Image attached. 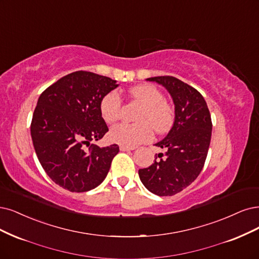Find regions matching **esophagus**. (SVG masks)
I'll use <instances>...</instances> for the list:
<instances>
[{
    "instance_id": "obj_1",
    "label": "esophagus",
    "mask_w": 259,
    "mask_h": 259,
    "mask_svg": "<svg viewBox=\"0 0 259 259\" xmlns=\"http://www.w3.org/2000/svg\"><path fill=\"white\" fill-rule=\"evenodd\" d=\"M135 149H136V147H128V146H123V145L120 146L121 151H131V150H135Z\"/></svg>"
}]
</instances>
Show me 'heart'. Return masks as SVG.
I'll list each match as a JSON object with an SVG mask.
<instances>
[{
    "label": "heart",
    "instance_id": "1",
    "mask_svg": "<svg viewBox=\"0 0 259 259\" xmlns=\"http://www.w3.org/2000/svg\"><path fill=\"white\" fill-rule=\"evenodd\" d=\"M132 99L142 105L136 121L138 123H120L109 133L110 139L117 144L134 147L148 141L156 134H164L171 128L175 122V107L165 100L163 92L153 84H140L128 91ZM121 97L115 91L107 93L100 103V111L106 123H114L120 117Z\"/></svg>",
    "mask_w": 259,
    "mask_h": 259
}]
</instances>
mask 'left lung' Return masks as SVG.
<instances>
[{"mask_svg": "<svg viewBox=\"0 0 259 259\" xmlns=\"http://www.w3.org/2000/svg\"><path fill=\"white\" fill-rule=\"evenodd\" d=\"M147 80L167 89L176 117L168 135L155 144L166 153H159L152 165L139 169L138 174L151 193L172 196L192 184L202 170L211 141V115L203 96L180 79L158 76Z\"/></svg>", "mask_w": 259, "mask_h": 259, "instance_id": "8db88e82", "label": "left lung"}]
</instances>
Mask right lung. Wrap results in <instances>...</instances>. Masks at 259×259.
<instances>
[{"label": "right lung", "instance_id": "1", "mask_svg": "<svg viewBox=\"0 0 259 259\" xmlns=\"http://www.w3.org/2000/svg\"><path fill=\"white\" fill-rule=\"evenodd\" d=\"M117 87L109 77L78 70L59 79L39 96L31 122L35 152L50 179L69 192L99 186L119 153L118 145H90L108 132L100 103Z\"/></svg>", "mask_w": 259, "mask_h": 259}]
</instances>
